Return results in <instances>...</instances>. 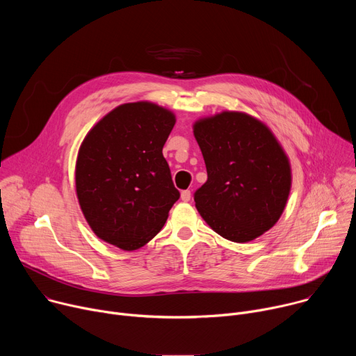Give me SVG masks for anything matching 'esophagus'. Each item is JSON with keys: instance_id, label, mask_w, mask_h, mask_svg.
Instances as JSON below:
<instances>
[{"instance_id": "obj_1", "label": "esophagus", "mask_w": 356, "mask_h": 356, "mask_svg": "<svg viewBox=\"0 0 356 356\" xmlns=\"http://www.w3.org/2000/svg\"><path fill=\"white\" fill-rule=\"evenodd\" d=\"M190 197H191L190 190H184V191H181V194H180V198H181L183 201H188Z\"/></svg>"}]
</instances>
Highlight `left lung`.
Listing matches in <instances>:
<instances>
[{
	"instance_id": "left-lung-1",
	"label": "left lung",
	"mask_w": 356,
	"mask_h": 356,
	"mask_svg": "<svg viewBox=\"0 0 356 356\" xmlns=\"http://www.w3.org/2000/svg\"><path fill=\"white\" fill-rule=\"evenodd\" d=\"M207 168L194 193L195 209L218 235L249 242L280 218L291 169L272 131L245 113L222 111L193 125Z\"/></svg>"
}]
</instances>
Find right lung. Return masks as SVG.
<instances>
[{
	"mask_svg": "<svg viewBox=\"0 0 356 356\" xmlns=\"http://www.w3.org/2000/svg\"><path fill=\"white\" fill-rule=\"evenodd\" d=\"M176 124L172 111L128 103L86 135L76 162L79 204L94 234L134 250L165 225L180 193L162 149Z\"/></svg>",
	"mask_w": 356,
	"mask_h": 356,
	"instance_id": "obj_1",
	"label": "right lung"
}]
</instances>
